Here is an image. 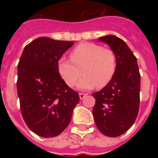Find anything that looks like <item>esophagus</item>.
<instances>
[{
	"mask_svg": "<svg viewBox=\"0 0 158 158\" xmlns=\"http://www.w3.org/2000/svg\"><path fill=\"white\" fill-rule=\"evenodd\" d=\"M85 97H86V94H84V93H79V98H80V99H83Z\"/></svg>",
	"mask_w": 158,
	"mask_h": 158,
	"instance_id": "obj_1",
	"label": "esophagus"
}]
</instances>
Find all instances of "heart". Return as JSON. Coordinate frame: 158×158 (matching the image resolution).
<instances>
[{
    "mask_svg": "<svg viewBox=\"0 0 158 158\" xmlns=\"http://www.w3.org/2000/svg\"><path fill=\"white\" fill-rule=\"evenodd\" d=\"M58 71L65 83L73 87L77 83L79 89L103 88L112 80L116 70V56L111 49L94 43H82L74 48L70 59L61 57L57 63Z\"/></svg>",
    "mask_w": 158,
    "mask_h": 158,
    "instance_id": "b5f03b06",
    "label": "heart"
}]
</instances>
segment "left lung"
<instances>
[{
    "instance_id": "obj_1",
    "label": "left lung",
    "mask_w": 158,
    "mask_h": 158,
    "mask_svg": "<svg viewBox=\"0 0 158 158\" xmlns=\"http://www.w3.org/2000/svg\"><path fill=\"white\" fill-rule=\"evenodd\" d=\"M110 46L116 56L112 80L93 93V116L97 127L106 136L123 135L136 119L140 106L141 76L137 60L124 40L113 35L98 39Z\"/></svg>"
}]
</instances>
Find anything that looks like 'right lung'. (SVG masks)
Wrapping results in <instances>:
<instances>
[{
    "label": "right lung",
    "instance_id": "1",
    "mask_svg": "<svg viewBox=\"0 0 158 158\" xmlns=\"http://www.w3.org/2000/svg\"><path fill=\"white\" fill-rule=\"evenodd\" d=\"M74 41L38 38L24 47L17 66V94L28 127L42 137H54L69 126L79 95L58 71L59 59Z\"/></svg>",
    "mask_w": 158,
    "mask_h": 158
}]
</instances>
